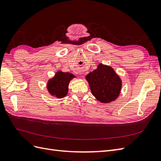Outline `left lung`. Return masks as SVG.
<instances>
[{
    "label": "left lung",
    "mask_w": 161,
    "mask_h": 161,
    "mask_svg": "<svg viewBox=\"0 0 161 161\" xmlns=\"http://www.w3.org/2000/svg\"><path fill=\"white\" fill-rule=\"evenodd\" d=\"M93 96L102 103L115 100L120 94L122 81L112 67L102 64L86 77Z\"/></svg>",
    "instance_id": "1"
}]
</instances>
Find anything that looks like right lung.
I'll return each instance as SVG.
<instances>
[{"label": "right lung", "mask_w": 161, "mask_h": 161, "mask_svg": "<svg viewBox=\"0 0 161 161\" xmlns=\"http://www.w3.org/2000/svg\"><path fill=\"white\" fill-rule=\"evenodd\" d=\"M74 77V75L70 73L57 72L55 77L47 83L48 91L52 96L58 98L64 97L67 94L69 81Z\"/></svg>", "instance_id": "right-lung-1"}]
</instances>
